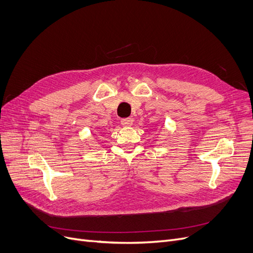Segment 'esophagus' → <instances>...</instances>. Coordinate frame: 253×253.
<instances>
[{
  "label": "esophagus",
  "instance_id": "obj_1",
  "mask_svg": "<svg viewBox=\"0 0 253 253\" xmlns=\"http://www.w3.org/2000/svg\"><path fill=\"white\" fill-rule=\"evenodd\" d=\"M121 124L123 126H132V124H133V119H132V118L122 119L121 120Z\"/></svg>",
  "mask_w": 253,
  "mask_h": 253
}]
</instances>
